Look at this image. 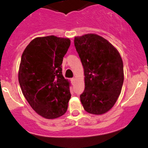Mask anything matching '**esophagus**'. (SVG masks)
I'll use <instances>...</instances> for the list:
<instances>
[{
  "instance_id": "34e87169",
  "label": "esophagus",
  "mask_w": 148,
  "mask_h": 148,
  "mask_svg": "<svg viewBox=\"0 0 148 148\" xmlns=\"http://www.w3.org/2000/svg\"><path fill=\"white\" fill-rule=\"evenodd\" d=\"M71 82H72L73 83V82H75V78H72V79H71Z\"/></svg>"
}]
</instances>
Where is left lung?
I'll return each instance as SVG.
<instances>
[{
	"label": "left lung",
	"instance_id": "8db88e82",
	"mask_svg": "<svg viewBox=\"0 0 148 148\" xmlns=\"http://www.w3.org/2000/svg\"><path fill=\"white\" fill-rule=\"evenodd\" d=\"M74 44L84 69L81 102L86 112L104 114L121 94L124 81L122 58L110 42L96 34L75 37Z\"/></svg>",
	"mask_w": 148,
	"mask_h": 148
}]
</instances>
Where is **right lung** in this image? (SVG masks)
<instances>
[{
    "mask_svg": "<svg viewBox=\"0 0 148 148\" xmlns=\"http://www.w3.org/2000/svg\"><path fill=\"white\" fill-rule=\"evenodd\" d=\"M70 44L68 38L54 36L36 38L22 54L20 87L32 108L46 119L58 118L67 110L71 95L62 63Z\"/></svg>",
    "mask_w": 148,
    "mask_h": 148,
    "instance_id": "1",
    "label": "right lung"
}]
</instances>
